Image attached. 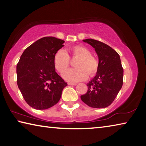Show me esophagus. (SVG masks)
Instances as JSON below:
<instances>
[{
	"label": "esophagus",
	"mask_w": 146,
	"mask_h": 146,
	"mask_svg": "<svg viewBox=\"0 0 146 146\" xmlns=\"http://www.w3.org/2000/svg\"><path fill=\"white\" fill-rule=\"evenodd\" d=\"M76 84H77L76 83H71V82L68 83V85H70V86H76Z\"/></svg>",
	"instance_id": "34e87169"
}]
</instances>
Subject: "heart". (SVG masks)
Listing matches in <instances>:
<instances>
[{
	"label": "heart",
	"instance_id": "b5f03b06",
	"mask_svg": "<svg viewBox=\"0 0 146 146\" xmlns=\"http://www.w3.org/2000/svg\"><path fill=\"white\" fill-rule=\"evenodd\" d=\"M72 58H78L75 63L76 68L70 69L62 74L63 78L68 82H76L87 78L88 75L93 76L98 69L97 59L91 55V51L83 46H73L70 49ZM54 66L58 72L63 73L70 64L68 54L64 49L56 51L53 59Z\"/></svg>",
	"mask_w": 146,
	"mask_h": 146
}]
</instances>
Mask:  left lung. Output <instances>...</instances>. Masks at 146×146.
<instances>
[{
    "instance_id": "obj_1",
    "label": "left lung",
    "mask_w": 146,
    "mask_h": 146,
    "mask_svg": "<svg viewBox=\"0 0 146 146\" xmlns=\"http://www.w3.org/2000/svg\"><path fill=\"white\" fill-rule=\"evenodd\" d=\"M90 44L98 57L96 76L88 83V91L80 98L94 108H104L111 105L123 84V70L120 56L107 44L94 39L83 40Z\"/></svg>"
}]
</instances>
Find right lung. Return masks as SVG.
Listing matches in <instances>:
<instances>
[{
	"label": "right lung",
	"instance_id": "right-lung-1",
	"mask_svg": "<svg viewBox=\"0 0 146 146\" xmlns=\"http://www.w3.org/2000/svg\"><path fill=\"white\" fill-rule=\"evenodd\" d=\"M64 40L45 36L28 47L17 65V85L26 102L36 110H46L60 99L67 82L55 71L53 59Z\"/></svg>",
	"mask_w": 146,
	"mask_h": 146
}]
</instances>
